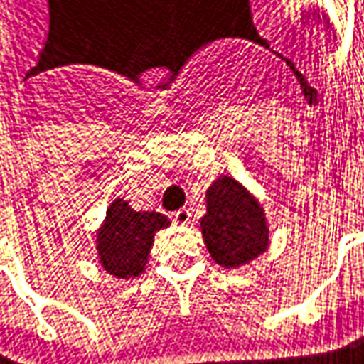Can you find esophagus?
Returning <instances> with one entry per match:
<instances>
[{"mask_svg": "<svg viewBox=\"0 0 364 364\" xmlns=\"http://www.w3.org/2000/svg\"><path fill=\"white\" fill-rule=\"evenodd\" d=\"M173 218L179 225H187V223H191V212H189V208H179L173 212Z\"/></svg>", "mask_w": 364, "mask_h": 364, "instance_id": "34e87169", "label": "esophagus"}]
</instances>
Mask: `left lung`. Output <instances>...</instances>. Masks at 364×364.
Returning a JSON list of instances; mask_svg holds the SVG:
<instances>
[{"label": "left lung", "mask_w": 364, "mask_h": 364, "mask_svg": "<svg viewBox=\"0 0 364 364\" xmlns=\"http://www.w3.org/2000/svg\"><path fill=\"white\" fill-rule=\"evenodd\" d=\"M205 198L208 212L202 218V235L216 264L243 266L266 251L264 210L243 185L230 177H220L210 185Z\"/></svg>", "instance_id": "1"}]
</instances>
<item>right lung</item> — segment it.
Returning <instances> with one entry per match:
<instances>
[{
	"label": "right lung",
	"instance_id": "1",
	"mask_svg": "<svg viewBox=\"0 0 364 364\" xmlns=\"http://www.w3.org/2000/svg\"><path fill=\"white\" fill-rule=\"evenodd\" d=\"M168 225L161 212H136L125 200H115L97 237L102 267L119 278L138 276L146 266L154 230Z\"/></svg>",
	"mask_w": 364,
	"mask_h": 364
}]
</instances>
